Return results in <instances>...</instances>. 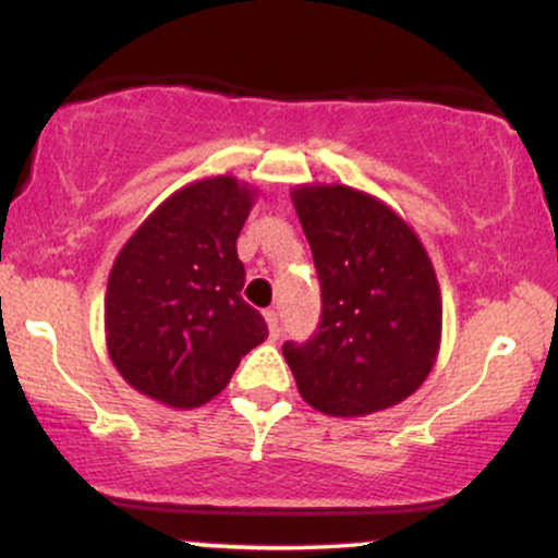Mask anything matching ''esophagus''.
<instances>
[{
	"instance_id": "obj_1",
	"label": "esophagus",
	"mask_w": 558,
	"mask_h": 558,
	"mask_svg": "<svg viewBox=\"0 0 558 558\" xmlns=\"http://www.w3.org/2000/svg\"><path fill=\"white\" fill-rule=\"evenodd\" d=\"M265 319H267V330H270V338H278L280 336V317L275 310H267L265 312Z\"/></svg>"
}]
</instances>
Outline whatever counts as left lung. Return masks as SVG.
I'll list each match as a JSON object with an SVG mask.
<instances>
[{
	"mask_svg": "<svg viewBox=\"0 0 558 558\" xmlns=\"http://www.w3.org/2000/svg\"><path fill=\"white\" fill-rule=\"evenodd\" d=\"M323 286V319L306 343H283L296 388L330 417L396 407L430 375L444 304L435 267L409 222L343 183L291 191Z\"/></svg>",
	"mask_w": 558,
	"mask_h": 558,
	"instance_id": "8db88e82",
	"label": "left lung"
}]
</instances>
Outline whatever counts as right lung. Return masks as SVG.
Masks as SVG:
<instances>
[{
	"mask_svg": "<svg viewBox=\"0 0 558 558\" xmlns=\"http://www.w3.org/2000/svg\"><path fill=\"white\" fill-rule=\"evenodd\" d=\"M257 189L202 178L146 217L114 259L105 296L107 351L131 388L172 409L213 401L265 319L241 299L235 241Z\"/></svg>",
	"mask_w": 558,
	"mask_h": 558,
	"instance_id": "obj_1",
	"label": "right lung"
}]
</instances>
